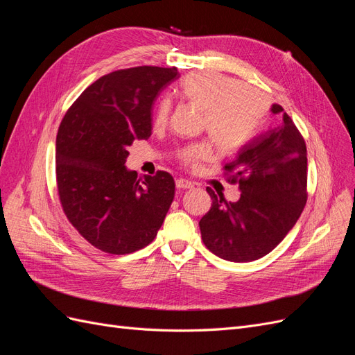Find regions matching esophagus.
Returning a JSON list of instances; mask_svg holds the SVG:
<instances>
[{
    "label": "esophagus",
    "instance_id": "esophagus-1",
    "mask_svg": "<svg viewBox=\"0 0 355 355\" xmlns=\"http://www.w3.org/2000/svg\"><path fill=\"white\" fill-rule=\"evenodd\" d=\"M176 188L178 189H191V188H194V184L187 179H176Z\"/></svg>",
    "mask_w": 355,
    "mask_h": 355
}]
</instances>
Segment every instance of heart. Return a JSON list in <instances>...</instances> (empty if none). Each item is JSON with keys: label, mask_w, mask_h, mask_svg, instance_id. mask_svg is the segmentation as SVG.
<instances>
[{"label": "heart", "mask_w": 355, "mask_h": 355, "mask_svg": "<svg viewBox=\"0 0 355 355\" xmlns=\"http://www.w3.org/2000/svg\"><path fill=\"white\" fill-rule=\"evenodd\" d=\"M175 93L182 102L201 111V128L223 154H232L250 142L270 112L263 93L219 72H192L179 83ZM168 115L170 103L161 99L153 124L166 125ZM211 157L213 148L206 142L188 145L178 153L180 163L189 168L200 167Z\"/></svg>", "instance_id": "obj_1"}]
</instances>
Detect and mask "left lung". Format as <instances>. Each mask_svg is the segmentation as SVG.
Returning <instances> with one entry per match:
<instances>
[{
  "instance_id": "1",
  "label": "left lung",
  "mask_w": 355,
  "mask_h": 355,
  "mask_svg": "<svg viewBox=\"0 0 355 355\" xmlns=\"http://www.w3.org/2000/svg\"><path fill=\"white\" fill-rule=\"evenodd\" d=\"M282 121L244 145L223 175L241 197L228 202L207 188L211 207L200 220L202 243L225 261L252 262L282 243L295 227L306 198V145L293 120L272 105Z\"/></svg>"
}]
</instances>
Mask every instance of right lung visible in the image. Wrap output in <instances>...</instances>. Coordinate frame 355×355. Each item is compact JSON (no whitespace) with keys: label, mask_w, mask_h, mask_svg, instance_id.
<instances>
[{"label":"right lung","mask_w":355,"mask_h":355,"mask_svg":"<svg viewBox=\"0 0 355 355\" xmlns=\"http://www.w3.org/2000/svg\"><path fill=\"white\" fill-rule=\"evenodd\" d=\"M178 69L136 67L106 73L85 89L59 125L56 184L63 213L96 249L127 254L151 243L175 198L164 170L137 178L128 146L151 136L153 102Z\"/></svg>","instance_id":"add662e5"}]
</instances>
